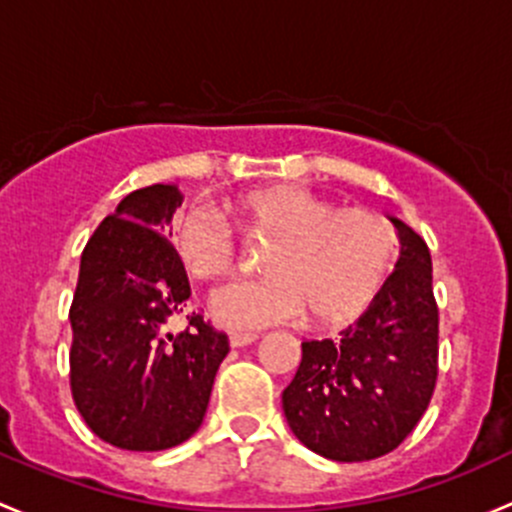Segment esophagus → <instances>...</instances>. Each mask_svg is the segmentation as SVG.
I'll return each mask as SVG.
<instances>
[{
	"label": "esophagus",
	"instance_id": "1",
	"mask_svg": "<svg viewBox=\"0 0 512 512\" xmlns=\"http://www.w3.org/2000/svg\"><path fill=\"white\" fill-rule=\"evenodd\" d=\"M258 335L256 333H231L229 335V345L231 347H246L251 342H256Z\"/></svg>",
	"mask_w": 512,
	"mask_h": 512
}]
</instances>
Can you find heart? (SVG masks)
Listing matches in <instances>:
<instances>
[{
  "label": "heart",
  "instance_id": "obj_1",
  "mask_svg": "<svg viewBox=\"0 0 512 512\" xmlns=\"http://www.w3.org/2000/svg\"><path fill=\"white\" fill-rule=\"evenodd\" d=\"M234 209L251 234L276 244L263 261L268 278L217 293L212 310L224 328L293 323L305 310L315 325H345L372 303L392 271L394 231L367 209H337L291 184L244 194ZM172 244L184 271L199 281H214L234 268L229 224L204 207L175 221Z\"/></svg>",
  "mask_w": 512,
  "mask_h": 512
}]
</instances>
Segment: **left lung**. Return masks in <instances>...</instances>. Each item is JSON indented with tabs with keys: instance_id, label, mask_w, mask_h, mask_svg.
<instances>
[{
	"instance_id": "left-lung-1",
	"label": "left lung",
	"mask_w": 512,
	"mask_h": 512,
	"mask_svg": "<svg viewBox=\"0 0 512 512\" xmlns=\"http://www.w3.org/2000/svg\"><path fill=\"white\" fill-rule=\"evenodd\" d=\"M399 261L370 308L337 340L303 342L283 389V414L303 446L330 461H372L416 426L436 387L439 310L431 254L412 226L389 217Z\"/></svg>"
}]
</instances>
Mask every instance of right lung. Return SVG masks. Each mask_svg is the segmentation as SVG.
Here are the masks:
<instances>
[{"mask_svg":"<svg viewBox=\"0 0 512 512\" xmlns=\"http://www.w3.org/2000/svg\"><path fill=\"white\" fill-rule=\"evenodd\" d=\"M175 184L130 192L88 239L71 305V392L88 429L125 451H165L202 426L229 337L187 315L184 266L165 239Z\"/></svg>","mask_w":512,"mask_h":512,"instance_id":"right-lung-1","label":"right lung"}]
</instances>
